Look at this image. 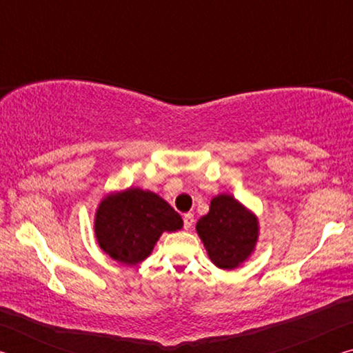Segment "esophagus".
I'll use <instances>...</instances> for the list:
<instances>
[{
  "label": "esophagus",
  "mask_w": 353,
  "mask_h": 353,
  "mask_svg": "<svg viewBox=\"0 0 353 353\" xmlns=\"http://www.w3.org/2000/svg\"><path fill=\"white\" fill-rule=\"evenodd\" d=\"M194 224V214L193 213H185L183 214V227L185 230H190Z\"/></svg>",
  "instance_id": "34e87169"
}]
</instances>
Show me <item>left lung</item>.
<instances>
[{"label":"left lung","instance_id":"8db88e82","mask_svg":"<svg viewBox=\"0 0 353 353\" xmlns=\"http://www.w3.org/2000/svg\"><path fill=\"white\" fill-rule=\"evenodd\" d=\"M208 256L221 270H235L246 261L259 241V219L232 194H218L210 210L196 224Z\"/></svg>","mask_w":353,"mask_h":353}]
</instances>
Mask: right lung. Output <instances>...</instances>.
Masks as SVG:
<instances>
[{
    "label": "right lung",
    "instance_id": "add662e5",
    "mask_svg": "<svg viewBox=\"0 0 353 353\" xmlns=\"http://www.w3.org/2000/svg\"><path fill=\"white\" fill-rule=\"evenodd\" d=\"M183 221L168 202L149 190L113 191L94 213L99 248L118 263L137 265L151 255L163 232L181 230Z\"/></svg>",
    "mask_w": 353,
    "mask_h": 353
}]
</instances>
